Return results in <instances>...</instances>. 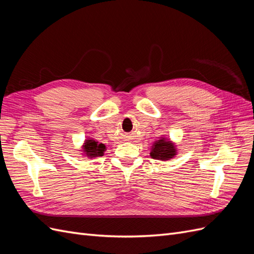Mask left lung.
<instances>
[{
	"label": "left lung",
	"mask_w": 254,
	"mask_h": 254,
	"mask_svg": "<svg viewBox=\"0 0 254 254\" xmlns=\"http://www.w3.org/2000/svg\"><path fill=\"white\" fill-rule=\"evenodd\" d=\"M177 155V148L174 142L167 140L166 137L161 136L155 141L150 149V157L156 160L167 161L175 158Z\"/></svg>",
	"instance_id": "left-lung-1"
}]
</instances>
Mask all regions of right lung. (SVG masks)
Instances as JSON below:
<instances>
[{
    "instance_id": "1",
    "label": "right lung",
    "mask_w": 254,
    "mask_h": 254,
    "mask_svg": "<svg viewBox=\"0 0 254 254\" xmlns=\"http://www.w3.org/2000/svg\"><path fill=\"white\" fill-rule=\"evenodd\" d=\"M82 155L89 159L96 158L104 156V152L106 151V146L103 143H98L94 139H87L82 145Z\"/></svg>"
}]
</instances>
